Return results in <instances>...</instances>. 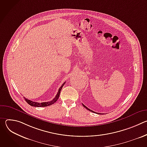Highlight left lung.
I'll return each instance as SVG.
<instances>
[{"label": "left lung", "instance_id": "obj_1", "mask_svg": "<svg viewBox=\"0 0 147 147\" xmlns=\"http://www.w3.org/2000/svg\"><path fill=\"white\" fill-rule=\"evenodd\" d=\"M82 106H83V107H84V108H86V109H88V111H91V112H94V113H95V112H94V111H92V110H91V109H88V108H87V107H86V106H85V105H84V104H82ZM98 114H100V113H98Z\"/></svg>", "mask_w": 147, "mask_h": 147}]
</instances>
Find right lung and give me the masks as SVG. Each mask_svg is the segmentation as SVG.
I'll return each mask as SVG.
<instances>
[{
	"instance_id": "obj_1",
	"label": "right lung",
	"mask_w": 147,
	"mask_h": 147,
	"mask_svg": "<svg viewBox=\"0 0 147 147\" xmlns=\"http://www.w3.org/2000/svg\"><path fill=\"white\" fill-rule=\"evenodd\" d=\"M66 83L64 82L63 84L61 85V86L59 88V90H58V92L56 95V96L51 101H49V102H41V103H39V102H33L32 100H30L26 98H24L25 99V100L30 105L32 106V107H48V106H50L51 105L55 103L57 100L59 99V95H60V91L62 89V87H63V86L65 85V84Z\"/></svg>"
}]
</instances>
